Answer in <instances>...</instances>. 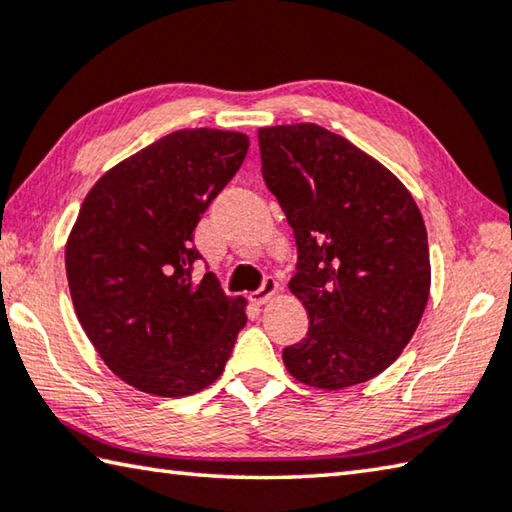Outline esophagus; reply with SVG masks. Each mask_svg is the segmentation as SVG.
<instances>
[{"label": "esophagus", "mask_w": 512, "mask_h": 512, "mask_svg": "<svg viewBox=\"0 0 512 512\" xmlns=\"http://www.w3.org/2000/svg\"><path fill=\"white\" fill-rule=\"evenodd\" d=\"M277 288H280V284H277V282L273 280V277H266L262 288H257L255 293H250L248 300L253 302L255 306H262V304H266V302L271 300V297L277 293Z\"/></svg>", "instance_id": "obj_1"}]
</instances>
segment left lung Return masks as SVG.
<instances>
[{"instance_id": "1", "label": "left lung", "mask_w": 512, "mask_h": 512, "mask_svg": "<svg viewBox=\"0 0 512 512\" xmlns=\"http://www.w3.org/2000/svg\"><path fill=\"white\" fill-rule=\"evenodd\" d=\"M257 138L297 246L288 288L309 313L284 365L318 389L365 383L401 356L430 297L421 210L385 165L320 125L262 127Z\"/></svg>"}]
</instances>
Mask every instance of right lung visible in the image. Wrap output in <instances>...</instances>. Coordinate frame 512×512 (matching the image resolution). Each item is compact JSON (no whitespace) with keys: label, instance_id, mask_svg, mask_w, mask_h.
Wrapping results in <instances>:
<instances>
[{"label":"right lung","instance_id":"right-lung-1","mask_svg":"<svg viewBox=\"0 0 512 512\" xmlns=\"http://www.w3.org/2000/svg\"><path fill=\"white\" fill-rule=\"evenodd\" d=\"M248 136L179 129L102 174L64 264L76 315L105 365L154 396H188L221 376L246 300L194 277V228L246 159Z\"/></svg>","mask_w":512,"mask_h":512}]
</instances>
